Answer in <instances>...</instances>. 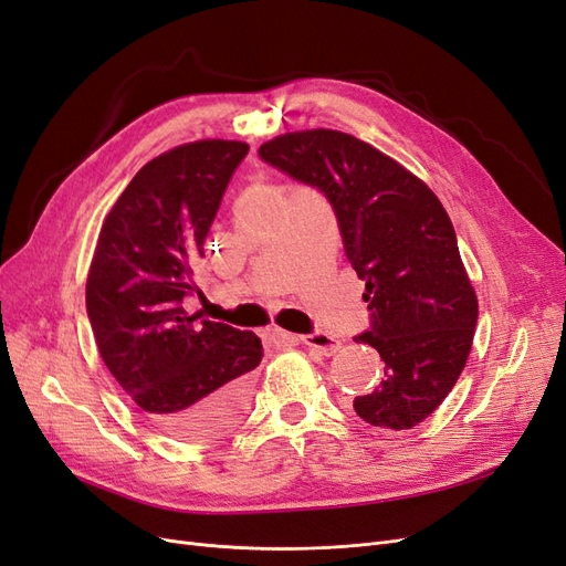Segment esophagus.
Listing matches in <instances>:
<instances>
[{
    "mask_svg": "<svg viewBox=\"0 0 566 566\" xmlns=\"http://www.w3.org/2000/svg\"><path fill=\"white\" fill-rule=\"evenodd\" d=\"M271 337L279 342V345H306L310 349L323 354V356H331L339 349V339L331 337L328 333H312V335H293V333H285V331H273Z\"/></svg>",
    "mask_w": 566,
    "mask_h": 566,
    "instance_id": "esophagus-1",
    "label": "esophagus"
}]
</instances>
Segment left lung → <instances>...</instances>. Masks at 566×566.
<instances>
[{"label":"left lung","mask_w":566,"mask_h":566,"mask_svg":"<svg viewBox=\"0 0 566 566\" xmlns=\"http://www.w3.org/2000/svg\"><path fill=\"white\" fill-rule=\"evenodd\" d=\"M260 158L331 202L347 260L366 281L370 325L354 342L385 361V380L354 410L375 427L410 430L460 378L479 314L447 210L416 175L352 134H283L260 146Z\"/></svg>","instance_id":"1"}]
</instances>
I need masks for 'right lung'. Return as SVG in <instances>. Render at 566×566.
Segmentation results:
<instances>
[{
	"mask_svg": "<svg viewBox=\"0 0 566 566\" xmlns=\"http://www.w3.org/2000/svg\"><path fill=\"white\" fill-rule=\"evenodd\" d=\"M250 146L196 142L146 163L108 212L87 279L101 358L167 434L224 437L245 416L262 339L188 314L202 243Z\"/></svg>",
	"mask_w": 566,
	"mask_h": 566,
	"instance_id": "1",
	"label": "right lung"
}]
</instances>
